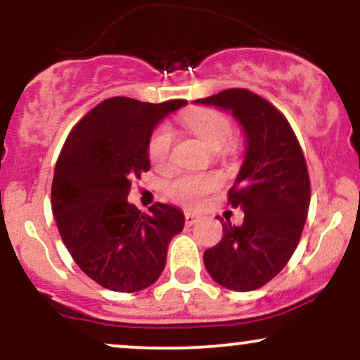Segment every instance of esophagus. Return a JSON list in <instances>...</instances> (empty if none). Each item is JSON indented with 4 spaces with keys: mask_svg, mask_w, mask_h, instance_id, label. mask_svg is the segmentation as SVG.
<instances>
[{
    "mask_svg": "<svg viewBox=\"0 0 360 360\" xmlns=\"http://www.w3.org/2000/svg\"><path fill=\"white\" fill-rule=\"evenodd\" d=\"M184 220H186V225H194V223H196L198 220H200V217H198V214H194V213H186L184 214Z\"/></svg>",
    "mask_w": 360,
    "mask_h": 360,
    "instance_id": "34e87169",
    "label": "esophagus"
}]
</instances>
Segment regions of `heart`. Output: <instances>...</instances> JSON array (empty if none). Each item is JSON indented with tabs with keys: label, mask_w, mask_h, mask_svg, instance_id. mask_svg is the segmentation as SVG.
<instances>
[{
	"label": "heart",
	"mask_w": 360,
	"mask_h": 360,
	"mask_svg": "<svg viewBox=\"0 0 360 360\" xmlns=\"http://www.w3.org/2000/svg\"><path fill=\"white\" fill-rule=\"evenodd\" d=\"M181 122L191 134L213 150L225 147L226 152L233 150V143L229 140L233 135V123L220 110L191 108L181 115ZM148 159L152 166L164 171L171 166L172 134L167 127H159L148 140ZM220 186L217 174H181L167 184V194L176 203L196 208L203 203V198Z\"/></svg>",
	"instance_id": "obj_1"
}]
</instances>
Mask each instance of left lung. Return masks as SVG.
Wrapping results in <instances>:
<instances>
[{
  "label": "left lung",
  "instance_id": "left-lung-1",
  "mask_svg": "<svg viewBox=\"0 0 360 360\" xmlns=\"http://www.w3.org/2000/svg\"><path fill=\"white\" fill-rule=\"evenodd\" d=\"M194 103L232 111L245 131V160L229 191V205L245 217L240 226L221 223V240L203 260L223 288L254 291L278 276L298 247L311 196L307 160L286 117L259 94L232 88Z\"/></svg>",
  "mask_w": 360,
  "mask_h": 360
}]
</instances>
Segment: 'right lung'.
Returning a JSON list of instances; mask_svg holds the SVG:
<instances>
[{
  "instance_id": "obj_1",
  "label": "right lung",
  "mask_w": 360,
  "mask_h": 360,
  "mask_svg": "<svg viewBox=\"0 0 360 360\" xmlns=\"http://www.w3.org/2000/svg\"><path fill=\"white\" fill-rule=\"evenodd\" d=\"M184 100L155 105L115 96L94 106L65 139L52 179V213L81 271L111 291L155 283L167 247L184 226L181 210L155 203L142 213L127 201L131 183L150 169L148 140Z\"/></svg>"
}]
</instances>
